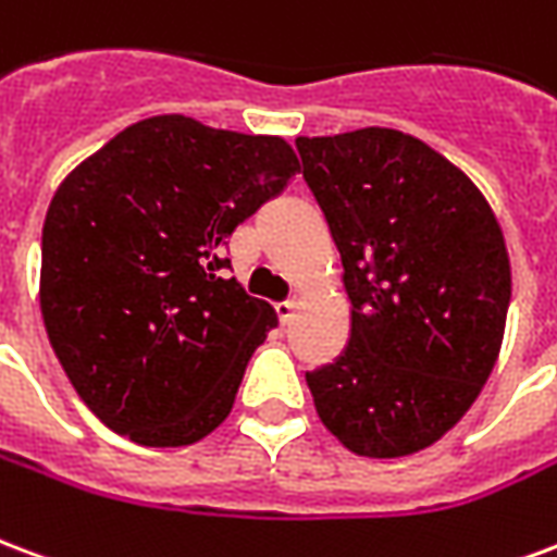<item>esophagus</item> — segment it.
I'll return each instance as SVG.
<instances>
[{
    "mask_svg": "<svg viewBox=\"0 0 557 557\" xmlns=\"http://www.w3.org/2000/svg\"><path fill=\"white\" fill-rule=\"evenodd\" d=\"M275 314H278V320H282V323L294 320L296 299H284V302H278V306H275Z\"/></svg>",
    "mask_w": 557,
    "mask_h": 557,
    "instance_id": "esophagus-1",
    "label": "esophagus"
}]
</instances>
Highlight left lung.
<instances>
[{
	"label": "left lung",
	"mask_w": 557,
	"mask_h": 557,
	"mask_svg": "<svg viewBox=\"0 0 557 557\" xmlns=\"http://www.w3.org/2000/svg\"><path fill=\"white\" fill-rule=\"evenodd\" d=\"M350 299V338L308 371L320 421L352 454L407 457L481 395L505 335L510 261L486 198L400 129L296 139Z\"/></svg>",
	"instance_id": "left-lung-1"
}]
</instances>
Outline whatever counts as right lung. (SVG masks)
Listing matches in <instances>:
<instances>
[{
  "instance_id": "add662e5",
  "label": "right lung",
  "mask_w": 557,
  "mask_h": 557,
  "mask_svg": "<svg viewBox=\"0 0 557 557\" xmlns=\"http://www.w3.org/2000/svg\"><path fill=\"white\" fill-rule=\"evenodd\" d=\"M296 172L278 136L157 115L64 177L40 237V314L109 430L181 448L228 418L275 326L273 306L225 278L228 237Z\"/></svg>"
}]
</instances>
